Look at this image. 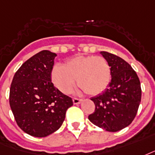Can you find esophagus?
<instances>
[{"label": "esophagus", "instance_id": "esophagus-1", "mask_svg": "<svg viewBox=\"0 0 155 155\" xmlns=\"http://www.w3.org/2000/svg\"><path fill=\"white\" fill-rule=\"evenodd\" d=\"M81 101H82V100L80 99H78V98H73V102H74V104H75V105H78V104H79Z\"/></svg>", "mask_w": 155, "mask_h": 155}]
</instances>
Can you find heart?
Returning <instances> with one entry per match:
<instances>
[{"instance_id":"heart-1","label":"heart","mask_w":155,"mask_h":155,"mask_svg":"<svg viewBox=\"0 0 155 155\" xmlns=\"http://www.w3.org/2000/svg\"><path fill=\"white\" fill-rule=\"evenodd\" d=\"M51 79L58 90L68 94L77 80L78 86L90 95L101 94L108 86L111 69L108 61L101 56H78L64 66L56 64L51 70Z\"/></svg>"}]
</instances>
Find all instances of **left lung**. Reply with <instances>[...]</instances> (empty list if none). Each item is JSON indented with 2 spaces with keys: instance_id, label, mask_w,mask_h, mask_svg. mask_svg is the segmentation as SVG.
Returning a JSON list of instances; mask_svg holds the SVG:
<instances>
[{
  "instance_id": "left-lung-1",
  "label": "left lung",
  "mask_w": 155,
  "mask_h": 155,
  "mask_svg": "<svg viewBox=\"0 0 155 155\" xmlns=\"http://www.w3.org/2000/svg\"><path fill=\"white\" fill-rule=\"evenodd\" d=\"M111 69V81L101 94L91 98L94 111L88 116L94 125L117 132L133 122L141 103V83L137 74L126 61L107 51H101Z\"/></svg>"
}]
</instances>
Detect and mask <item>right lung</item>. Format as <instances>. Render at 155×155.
<instances>
[{"mask_svg": "<svg viewBox=\"0 0 155 155\" xmlns=\"http://www.w3.org/2000/svg\"><path fill=\"white\" fill-rule=\"evenodd\" d=\"M56 53L39 51L21 64L9 90V105L19 128L36 137L56 131L73 105L70 97L61 93L51 80Z\"/></svg>", "mask_w": 155, "mask_h": 155, "instance_id": "1", "label": "right lung"}]
</instances>
